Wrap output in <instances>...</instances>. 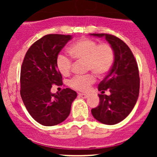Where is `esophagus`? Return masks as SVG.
I'll use <instances>...</instances> for the list:
<instances>
[{
  "mask_svg": "<svg viewBox=\"0 0 157 157\" xmlns=\"http://www.w3.org/2000/svg\"><path fill=\"white\" fill-rule=\"evenodd\" d=\"M78 95L79 97H81V98H83V99H86L88 97H89V95L88 94H82V93H79Z\"/></svg>",
  "mask_w": 157,
  "mask_h": 157,
  "instance_id": "34e87169",
  "label": "esophagus"
}]
</instances>
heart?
<instances>
[{"label": "heart", "instance_id": "heart-1", "mask_svg": "<svg viewBox=\"0 0 157 157\" xmlns=\"http://www.w3.org/2000/svg\"><path fill=\"white\" fill-rule=\"evenodd\" d=\"M68 55L76 62H84L87 71L102 77L109 71L114 59L113 48L107 44H98L89 38H81L70 46ZM56 67L61 75L68 76L72 68L71 61L65 55H58ZM95 81L93 74L76 76L70 81V86L78 91H86Z\"/></svg>", "mask_w": 157, "mask_h": 157}]
</instances>
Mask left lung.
Segmentation results:
<instances>
[{"label": "left lung", "mask_w": 157, "mask_h": 157, "mask_svg": "<svg viewBox=\"0 0 157 157\" xmlns=\"http://www.w3.org/2000/svg\"><path fill=\"white\" fill-rule=\"evenodd\" d=\"M94 37H105L111 45L114 60L109 75L99 84L101 94L100 104L91 109L97 121L105 125H115L122 121L131 112L139 97L140 75L137 63L132 52L122 40L109 34H90ZM109 89L111 94L103 95Z\"/></svg>", "instance_id": "obj_1"}]
</instances>
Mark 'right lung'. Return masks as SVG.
<instances>
[{
	"label": "right lung",
	"instance_id": "1",
	"mask_svg": "<svg viewBox=\"0 0 157 157\" xmlns=\"http://www.w3.org/2000/svg\"><path fill=\"white\" fill-rule=\"evenodd\" d=\"M71 35H47L30 46L21 70V96L32 117L45 126L63 122L69 115L77 92L71 89L53 94L54 84L63 85L56 58Z\"/></svg>",
	"mask_w": 157,
	"mask_h": 157
}]
</instances>
